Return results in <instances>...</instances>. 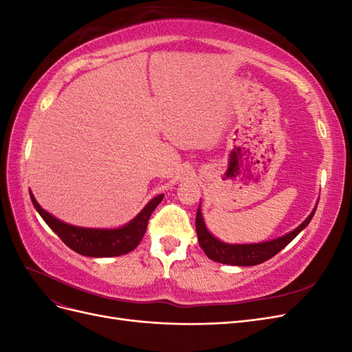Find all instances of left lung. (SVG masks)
<instances>
[{"label":"left lung","instance_id":"1","mask_svg":"<svg viewBox=\"0 0 352 352\" xmlns=\"http://www.w3.org/2000/svg\"><path fill=\"white\" fill-rule=\"evenodd\" d=\"M314 212L316 210H313L311 214L305 219L302 225H300L295 230L287 233V235L269 241V242L251 243V245H229L216 239L207 230L199 208L197 211L195 228H197L199 247L204 250V252L207 254V257L210 260L221 263V264H230V265H257L270 260L276 254L280 252L286 245L289 243L298 233H300L308 223L311 221Z\"/></svg>","mask_w":352,"mask_h":352}]
</instances>
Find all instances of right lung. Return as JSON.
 Masks as SVG:
<instances>
[{
  "label": "right lung",
  "instance_id": "add662e5",
  "mask_svg": "<svg viewBox=\"0 0 352 352\" xmlns=\"http://www.w3.org/2000/svg\"><path fill=\"white\" fill-rule=\"evenodd\" d=\"M163 194L155 197L148 202L146 207L138 214L129 225L120 229H85L70 226L58 219L52 217L50 212L44 211L30 194V199L35 208L45 220L47 225L54 230L58 238L65 242L69 248L87 257H117L133 251L142 241L153 211L162 202Z\"/></svg>",
  "mask_w": 352,
  "mask_h": 352
}]
</instances>
